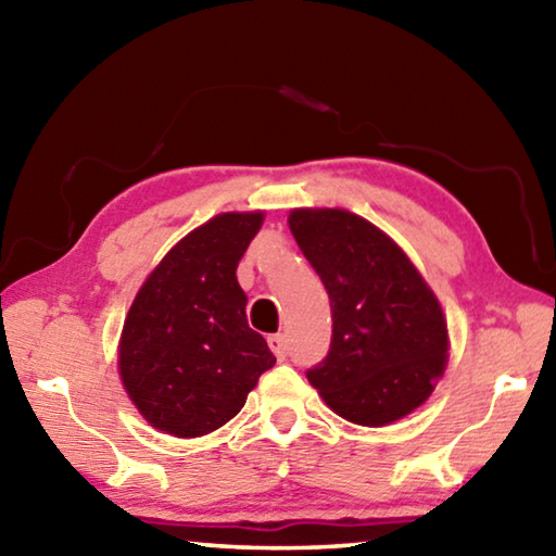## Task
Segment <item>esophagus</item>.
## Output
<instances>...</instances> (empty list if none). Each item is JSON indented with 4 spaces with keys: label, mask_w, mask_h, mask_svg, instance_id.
Returning <instances> with one entry per match:
<instances>
[{
    "label": "esophagus",
    "mask_w": 556,
    "mask_h": 556,
    "mask_svg": "<svg viewBox=\"0 0 556 556\" xmlns=\"http://www.w3.org/2000/svg\"><path fill=\"white\" fill-rule=\"evenodd\" d=\"M267 343H269V348H271V353L277 355V361H285V357L289 355V343H287V336L275 333V336H269V338H267Z\"/></svg>",
    "instance_id": "34e87169"
}]
</instances>
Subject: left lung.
Segmentation results:
<instances>
[{
    "instance_id": "left-lung-1",
    "label": "left lung",
    "mask_w": 556,
    "mask_h": 556,
    "mask_svg": "<svg viewBox=\"0 0 556 556\" xmlns=\"http://www.w3.org/2000/svg\"><path fill=\"white\" fill-rule=\"evenodd\" d=\"M289 228L331 299L333 336L308 382L343 419L384 427L425 402L446 368L434 291L380 228L341 208H296Z\"/></svg>"
}]
</instances>
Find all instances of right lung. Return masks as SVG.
<instances>
[{
  "mask_svg": "<svg viewBox=\"0 0 556 556\" xmlns=\"http://www.w3.org/2000/svg\"><path fill=\"white\" fill-rule=\"evenodd\" d=\"M265 215L220 213L176 242L131 301L119 338L122 384L159 431L211 434L277 363L248 326L235 269Z\"/></svg>",
  "mask_w": 556,
  "mask_h": 556,
  "instance_id": "right-lung-1",
  "label": "right lung"
}]
</instances>
